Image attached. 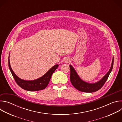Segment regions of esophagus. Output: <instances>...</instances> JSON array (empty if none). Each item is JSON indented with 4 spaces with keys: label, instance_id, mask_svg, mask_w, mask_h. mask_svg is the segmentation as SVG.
Here are the masks:
<instances>
[{
    "label": "esophagus",
    "instance_id": "1",
    "mask_svg": "<svg viewBox=\"0 0 122 122\" xmlns=\"http://www.w3.org/2000/svg\"><path fill=\"white\" fill-rule=\"evenodd\" d=\"M69 62V61L67 60H66V63H68Z\"/></svg>",
    "mask_w": 122,
    "mask_h": 122
}]
</instances>
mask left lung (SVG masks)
I'll list each match as a JSON object with an SVG mask.
<instances>
[{"instance_id": "8db88e82", "label": "left lung", "mask_w": 122, "mask_h": 122, "mask_svg": "<svg viewBox=\"0 0 122 122\" xmlns=\"http://www.w3.org/2000/svg\"><path fill=\"white\" fill-rule=\"evenodd\" d=\"M113 65V58L112 59L111 67L108 73L99 81L95 83H88L81 80L75 69L71 65L69 66L71 70L70 80L74 87L80 91L86 93H92L99 90L105 84L107 80L110 73L111 72Z\"/></svg>"}]
</instances>
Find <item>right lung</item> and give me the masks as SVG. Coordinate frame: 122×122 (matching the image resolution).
I'll use <instances>...</instances> for the list:
<instances>
[{
  "instance_id": "add662e5",
  "label": "right lung",
  "mask_w": 122,
  "mask_h": 122,
  "mask_svg": "<svg viewBox=\"0 0 122 122\" xmlns=\"http://www.w3.org/2000/svg\"><path fill=\"white\" fill-rule=\"evenodd\" d=\"M8 63L10 71L16 83L22 89L29 91H37L45 89L50 81L52 74L58 66V65H56L53 67H52L43 76L37 80L25 81L21 79L14 73L10 65L9 57L8 59Z\"/></svg>"
}]
</instances>
